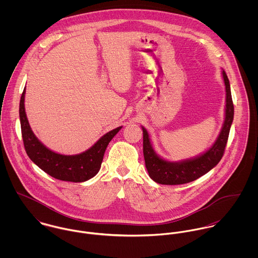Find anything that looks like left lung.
<instances>
[{
	"label": "left lung",
	"instance_id": "1",
	"mask_svg": "<svg viewBox=\"0 0 258 258\" xmlns=\"http://www.w3.org/2000/svg\"><path fill=\"white\" fill-rule=\"evenodd\" d=\"M223 81L226 92L225 119L221 134L213 147L203 155L184 162L173 163L161 159L152 148L147 130H143V153L145 165L150 178L161 184H183L192 182L207 174L221 161L227 143L230 126L233 120V102L231 98L230 85L227 75L222 71Z\"/></svg>",
	"mask_w": 258,
	"mask_h": 258
}]
</instances>
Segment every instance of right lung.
I'll list each match as a JSON object with an SVG mask.
<instances>
[{
    "instance_id": "obj_1",
    "label": "right lung",
    "mask_w": 258,
    "mask_h": 258,
    "mask_svg": "<svg viewBox=\"0 0 258 258\" xmlns=\"http://www.w3.org/2000/svg\"><path fill=\"white\" fill-rule=\"evenodd\" d=\"M25 93L26 88L20 101V120L24 146L30 159L47 175L60 181L81 183L93 178L100 170L109 142L122 127L109 131L81 154L67 156L54 153L43 146L33 133L25 111Z\"/></svg>"
}]
</instances>
